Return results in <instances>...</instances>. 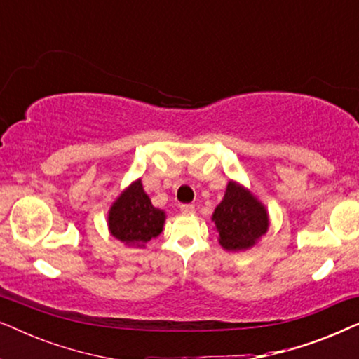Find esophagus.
<instances>
[{"instance_id": "esophagus-1", "label": "esophagus", "mask_w": 359, "mask_h": 359, "mask_svg": "<svg viewBox=\"0 0 359 359\" xmlns=\"http://www.w3.org/2000/svg\"><path fill=\"white\" fill-rule=\"evenodd\" d=\"M180 209H181V212H184V214H193L196 210L193 204H181Z\"/></svg>"}]
</instances>
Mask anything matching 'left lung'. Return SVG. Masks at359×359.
<instances>
[{
	"mask_svg": "<svg viewBox=\"0 0 359 359\" xmlns=\"http://www.w3.org/2000/svg\"><path fill=\"white\" fill-rule=\"evenodd\" d=\"M219 243L229 252L247 250L268 230V214L264 205L252 193L230 181L227 191L212 214Z\"/></svg>",
	"mask_w": 359,
	"mask_h": 359,
	"instance_id": "left-lung-1",
	"label": "left lung"
}]
</instances>
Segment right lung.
Here are the masks:
<instances>
[{"mask_svg": "<svg viewBox=\"0 0 359 359\" xmlns=\"http://www.w3.org/2000/svg\"><path fill=\"white\" fill-rule=\"evenodd\" d=\"M107 220L112 237L127 245L144 247L147 242L161 233L165 212L151 205L139 180L112 204Z\"/></svg>", "mask_w": 359, "mask_h": 359, "instance_id": "add662e5", "label": "right lung"}]
</instances>
